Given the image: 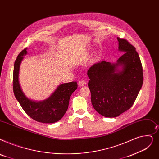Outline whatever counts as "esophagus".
<instances>
[{"label":"esophagus","instance_id":"esophagus-1","mask_svg":"<svg viewBox=\"0 0 159 159\" xmlns=\"http://www.w3.org/2000/svg\"><path fill=\"white\" fill-rule=\"evenodd\" d=\"M78 84L80 86H83L86 84V82L84 80H80L78 82Z\"/></svg>","mask_w":159,"mask_h":159}]
</instances>
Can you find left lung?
Wrapping results in <instances>:
<instances>
[{
  "instance_id": "left-lung-1",
  "label": "left lung",
  "mask_w": 159,
  "mask_h": 159,
  "mask_svg": "<svg viewBox=\"0 0 159 159\" xmlns=\"http://www.w3.org/2000/svg\"><path fill=\"white\" fill-rule=\"evenodd\" d=\"M124 54L116 64L101 61L88 71L92 104L101 115L115 118L133 106L143 84V69L135 47L117 38ZM119 67H121L120 70Z\"/></svg>"
}]
</instances>
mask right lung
Masks as SVG:
<instances>
[{
    "instance_id": "add662e5",
    "label": "right lung",
    "mask_w": 159,
    "mask_h": 159,
    "mask_svg": "<svg viewBox=\"0 0 159 159\" xmlns=\"http://www.w3.org/2000/svg\"><path fill=\"white\" fill-rule=\"evenodd\" d=\"M26 53V49H25L19 54L15 61L13 89L16 98L24 111L32 119L43 123L57 122L61 120L66 112L70 97L77 88V82L60 84L49 98L44 101L37 102L29 99L22 91L19 82L20 64Z\"/></svg>"
}]
</instances>
